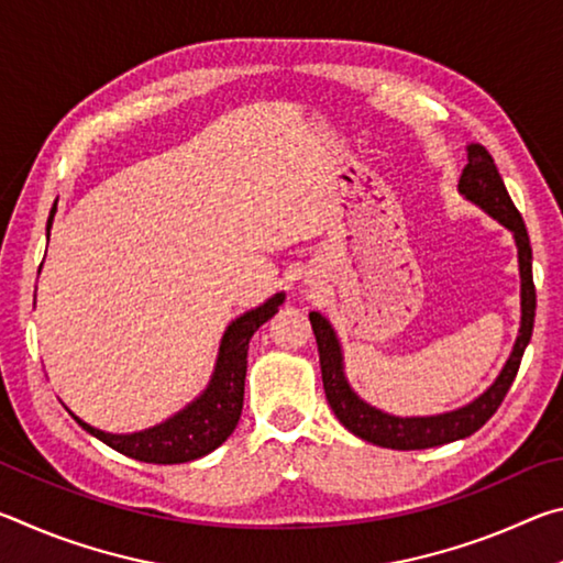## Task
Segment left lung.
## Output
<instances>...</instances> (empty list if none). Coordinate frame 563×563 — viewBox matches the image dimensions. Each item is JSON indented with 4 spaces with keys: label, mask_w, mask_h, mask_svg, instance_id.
Returning <instances> with one entry per match:
<instances>
[{
    "label": "left lung",
    "mask_w": 563,
    "mask_h": 563,
    "mask_svg": "<svg viewBox=\"0 0 563 563\" xmlns=\"http://www.w3.org/2000/svg\"><path fill=\"white\" fill-rule=\"evenodd\" d=\"M466 158L470 164L464 166L460 176V194L479 206L484 213H489L494 221L514 233L519 253V275H521V325L517 342L501 367L499 377L494 379L487 393H482L470 405L452 412L430 415V417H395L383 409L367 405L355 389L350 387L345 377V362H342L340 340L332 330L330 320L322 318L320 312H310V325L316 332L318 352H320V369H322V387L332 407V412L342 422L345 430L365 442H373L387 450H427V446H440L446 442L464 440L474 434L482 424L489 422V417L497 412L501 399L507 397L514 377L519 373L523 350H527L533 330V316H537V290H533L531 278V243L527 225L521 221V213L511 203L507 186L497 170V164L489 156V151L479 144L466 146Z\"/></svg>",
    "instance_id": "obj_1"
}]
</instances>
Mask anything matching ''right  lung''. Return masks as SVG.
<instances>
[{
	"instance_id": "right-lung-1",
	"label": "right lung",
	"mask_w": 563,
	"mask_h": 563,
	"mask_svg": "<svg viewBox=\"0 0 563 563\" xmlns=\"http://www.w3.org/2000/svg\"><path fill=\"white\" fill-rule=\"evenodd\" d=\"M54 213L56 203L49 213L46 231L52 228ZM283 300L285 292H275L273 298L258 305L255 310L243 312L241 318H235L231 325H228L221 340V350H218L211 383H208V387L194 399V402L180 409L174 417H168L166 422L148 427L144 432L111 434L87 424L74 412L71 417L89 434L97 437L103 444H109L111 450L131 456V460L148 464H180L194 462L198 456H206L233 434L238 419H241L247 369V342H251L253 332L258 330L263 322H268L275 312H278Z\"/></svg>"
}]
</instances>
